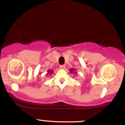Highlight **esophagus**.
I'll use <instances>...</instances> for the list:
<instances>
[{
    "label": "esophagus",
    "mask_w": 125,
    "mask_h": 125,
    "mask_svg": "<svg viewBox=\"0 0 125 125\" xmlns=\"http://www.w3.org/2000/svg\"><path fill=\"white\" fill-rule=\"evenodd\" d=\"M60 68L62 69H64V68H65V65H64V64L61 65L60 66Z\"/></svg>",
    "instance_id": "obj_1"
}]
</instances>
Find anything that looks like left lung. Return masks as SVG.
<instances>
[{
    "instance_id": "8db88e82",
    "label": "left lung",
    "mask_w": 125,
    "mask_h": 125,
    "mask_svg": "<svg viewBox=\"0 0 125 125\" xmlns=\"http://www.w3.org/2000/svg\"><path fill=\"white\" fill-rule=\"evenodd\" d=\"M69 71H71V73H73V71H74V69H70Z\"/></svg>"
}]
</instances>
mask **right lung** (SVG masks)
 <instances>
[{"label":"right lung","mask_w":125,"mask_h":125,"mask_svg":"<svg viewBox=\"0 0 125 125\" xmlns=\"http://www.w3.org/2000/svg\"><path fill=\"white\" fill-rule=\"evenodd\" d=\"M52 72H53V71H52L51 72V73H52ZM48 73H50V71H48Z\"/></svg>","instance_id":"1"}]
</instances>
